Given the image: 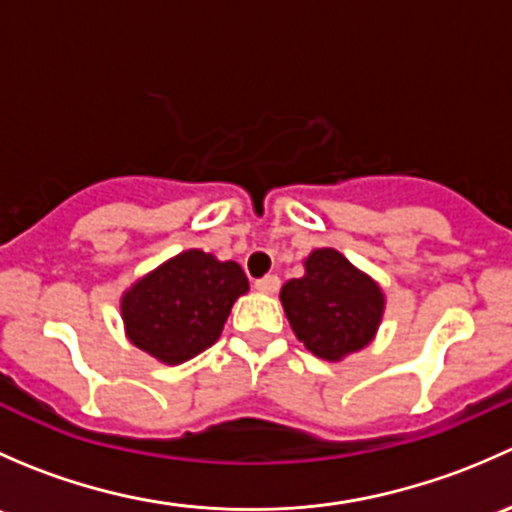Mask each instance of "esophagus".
I'll return each instance as SVG.
<instances>
[{"label":"esophagus","mask_w":512,"mask_h":512,"mask_svg":"<svg viewBox=\"0 0 512 512\" xmlns=\"http://www.w3.org/2000/svg\"><path fill=\"white\" fill-rule=\"evenodd\" d=\"M257 292H265V294H275L280 289V277L277 275H265L262 280L255 282Z\"/></svg>","instance_id":"obj_1"}]
</instances>
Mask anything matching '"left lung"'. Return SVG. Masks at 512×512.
Instances as JSON below:
<instances>
[{
    "label": "left lung",
    "mask_w": 512,
    "mask_h": 512,
    "mask_svg": "<svg viewBox=\"0 0 512 512\" xmlns=\"http://www.w3.org/2000/svg\"><path fill=\"white\" fill-rule=\"evenodd\" d=\"M282 307L299 342L319 359L337 361L374 339L384 294L337 250H314L304 277L280 292Z\"/></svg>",
    "instance_id": "obj_1"
}]
</instances>
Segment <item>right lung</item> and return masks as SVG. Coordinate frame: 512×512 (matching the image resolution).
<instances>
[{
  "mask_svg": "<svg viewBox=\"0 0 512 512\" xmlns=\"http://www.w3.org/2000/svg\"><path fill=\"white\" fill-rule=\"evenodd\" d=\"M247 277L237 262L200 250L173 257L121 299L128 339L163 364H183L218 342Z\"/></svg>",
  "mask_w": 512,
  "mask_h": 512,
  "instance_id": "1",
  "label": "right lung"
}]
</instances>
